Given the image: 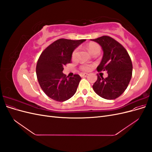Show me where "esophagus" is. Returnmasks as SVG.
<instances>
[{"mask_svg":"<svg viewBox=\"0 0 152 152\" xmlns=\"http://www.w3.org/2000/svg\"><path fill=\"white\" fill-rule=\"evenodd\" d=\"M80 75L81 77H87V75H88V74H87V73H81Z\"/></svg>","mask_w":152,"mask_h":152,"instance_id":"34e87169","label":"esophagus"}]
</instances>
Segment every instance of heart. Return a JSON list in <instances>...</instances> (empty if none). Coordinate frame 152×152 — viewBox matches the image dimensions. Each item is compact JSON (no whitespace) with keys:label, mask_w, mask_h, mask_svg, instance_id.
<instances>
[{"label":"heart","mask_w":152,"mask_h":152,"mask_svg":"<svg viewBox=\"0 0 152 152\" xmlns=\"http://www.w3.org/2000/svg\"><path fill=\"white\" fill-rule=\"evenodd\" d=\"M87 49L89 50L90 53H91V54H93L95 52H99V50H100L99 45L98 44L94 43V42L89 43L87 45ZM77 53V50L75 49L74 50H73V52L72 53V59L75 58ZM91 67H92V66L89 65H83L81 66L80 68L84 71H89L91 70Z\"/></svg>","instance_id":"1"}]
</instances>
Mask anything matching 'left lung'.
I'll list each match as a JSON object with an SVG mask.
<instances>
[{
    "mask_svg": "<svg viewBox=\"0 0 152 152\" xmlns=\"http://www.w3.org/2000/svg\"><path fill=\"white\" fill-rule=\"evenodd\" d=\"M91 40L98 43L103 51L102 60L97 70L108 73L105 79L98 75L93 88L96 94L104 99H116L125 91L131 79V58L123 45L109 36L104 35Z\"/></svg>",
    "mask_w": 152,
    "mask_h": 152,
    "instance_id": "1",
    "label": "left lung"
}]
</instances>
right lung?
I'll return each mask as SVG.
<instances>
[{"label": "right lung", "instance_id": "add662e5", "mask_svg": "<svg viewBox=\"0 0 152 152\" xmlns=\"http://www.w3.org/2000/svg\"><path fill=\"white\" fill-rule=\"evenodd\" d=\"M85 40L58 39L41 53L36 74L41 89L50 98L62 102L76 93L81 77L77 74L66 77L63 73V66L71 63L73 51Z\"/></svg>", "mask_w": 152, "mask_h": 152}]
</instances>
